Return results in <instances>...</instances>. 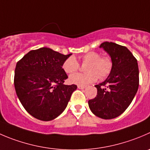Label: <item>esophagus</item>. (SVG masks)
<instances>
[{
  "label": "esophagus",
  "mask_w": 150,
  "mask_h": 150,
  "mask_svg": "<svg viewBox=\"0 0 150 150\" xmlns=\"http://www.w3.org/2000/svg\"><path fill=\"white\" fill-rule=\"evenodd\" d=\"M78 88L80 89H83L86 88V86H78Z\"/></svg>",
  "instance_id": "1"
}]
</instances>
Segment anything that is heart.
Instances as JSON below:
<instances>
[{"label": "heart", "instance_id": "1", "mask_svg": "<svg viewBox=\"0 0 150 150\" xmlns=\"http://www.w3.org/2000/svg\"><path fill=\"white\" fill-rule=\"evenodd\" d=\"M81 62L87 64L85 67L86 73H75L71 75L69 81L71 83L78 86L95 82L98 77L100 79H105L111 72L113 69V62L108 56H100L97 52L91 51L81 56ZM62 69L66 73L71 74L79 69V64L75 57L67 58L62 64Z\"/></svg>", "mask_w": 150, "mask_h": 150}]
</instances>
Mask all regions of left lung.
<instances>
[{
    "label": "left lung",
    "mask_w": 150,
    "mask_h": 150,
    "mask_svg": "<svg viewBox=\"0 0 150 150\" xmlns=\"http://www.w3.org/2000/svg\"><path fill=\"white\" fill-rule=\"evenodd\" d=\"M100 47L110 56L113 69L105 81L95 86L97 96L88 103L94 115L110 120L121 115L133 101L139 88V67L136 58L125 46L105 42Z\"/></svg>",
    "instance_id": "1"
}]
</instances>
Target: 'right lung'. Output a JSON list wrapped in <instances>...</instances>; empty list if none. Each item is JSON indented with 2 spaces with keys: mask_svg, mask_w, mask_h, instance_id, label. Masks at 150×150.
Returning a JSON list of instances; mask_svg holds the SVG:
<instances>
[{
  "mask_svg": "<svg viewBox=\"0 0 150 150\" xmlns=\"http://www.w3.org/2000/svg\"><path fill=\"white\" fill-rule=\"evenodd\" d=\"M63 55L47 47L30 50L16 64L14 83L24 108L37 120L50 121L66 108L77 86L64 85L68 78Z\"/></svg>",
  "mask_w": 150,
  "mask_h": 150,
  "instance_id": "1",
  "label": "right lung"
}]
</instances>
